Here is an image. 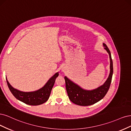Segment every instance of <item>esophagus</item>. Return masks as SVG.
<instances>
[{
    "instance_id": "34e87169",
    "label": "esophagus",
    "mask_w": 131,
    "mask_h": 131,
    "mask_svg": "<svg viewBox=\"0 0 131 131\" xmlns=\"http://www.w3.org/2000/svg\"><path fill=\"white\" fill-rule=\"evenodd\" d=\"M62 72H65V69H64V68L62 69Z\"/></svg>"
}]
</instances>
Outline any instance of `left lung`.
<instances>
[{
	"label": "left lung",
	"mask_w": 131,
	"mask_h": 131,
	"mask_svg": "<svg viewBox=\"0 0 131 131\" xmlns=\"http://www.w3.org/2000/svg\"><path fill=\"white\" fill-rule=\"evenodd\" d=\"M104 49L108 53L110 58V73L107 81L97 88L92 90L83 89L67 77H65L66 89L69 98L72 102L82 106H88L97 103L106 95L110 87L113 73V61L110 50L105 43H103Z\"/></svg>",
	"instance_id": "left-lung-1"
}]
</instances>
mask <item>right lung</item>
<instances>
[{
  "label": "right lung",
  "instance_id": "1",
  "mask_svg": "<svg viewBox=\"0 0 131 131\" xmlns=\"http://www.w3.org/2000/svg\"><path fill=\"white\" fill-rule=\"evenodd\" d=\"M59 73H56L48 80L44 86L39 90L32 92H23L16 89L10 85L6 78V79L10 91L17 99L27 104L38 105L44 103L48 100L55 81Z\"/></svg>",
  "mask_w": 131,
  "mask_h": 131
}]
</instances>
